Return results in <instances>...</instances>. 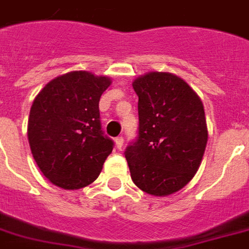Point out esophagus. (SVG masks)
Segmentation results:
<instances>
[{
    "label": "esophagus",
    "instance_id": "obj_1",
    "mask_svg": "<svg viewBox=\"0 0 249 249\" xmlns=\"http://www.w3.org/2000/svg\"><path fill=\"white\" fill-rule=\"evenodd\" d=\"M115 143H116V148L120 150V149L123 148V145H124V139H123V137H117V139L115 140Z\"/></svg>",
    "mask_w": 249,
    "mask_h": 249
}]
</instances>
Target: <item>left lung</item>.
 <instances>
[{
	"instance_id": "obj_1",
	"label": "left lung",
	"mask_w": 249,
	"mask_h": 249,
	"mask_svg": "<svg viewBox=\"0 0 249 249\" xmlns=\"http://www.w3.org/2000/svg\"><path fill=\"white\" fill-rule=\"evenodd\" d=\"M139 96V136L125 150L134 185L166 196L193 179L203 158L209 132L200 97L170 72L134 79Z\"/></svg>"
}]
</instances>
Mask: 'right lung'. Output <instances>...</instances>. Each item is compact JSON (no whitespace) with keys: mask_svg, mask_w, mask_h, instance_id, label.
Wrapping results in <instances>:
<instances>
[{"mask_svg":"<svg viewBox=\"0 0 249 249\" xmlns=\"http://www.w3.org/2000/svg\"><path fill=\"white\" fill-rule=\"evenodd\" d=\"M108 76L71 71L53 79L33 101L27 139L43 176L64 190L86 187L100 174L113 141L104 136L99 101Z\"/></svg>","mask_w":249,"mask_h":249,"instance_id":"right-lung-1","label":"right lung"}]
</instances>
